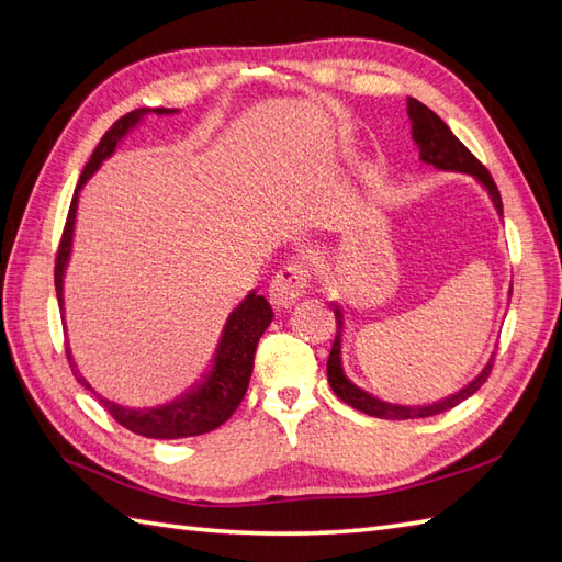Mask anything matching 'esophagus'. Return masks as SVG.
<instances>
[{
	"label": "esophagus",
	"mask_w": 562,
	"mask_h": 562,
	"mask_svg": "<svg viewBox=\"0 0 562 562\" xmlns=\"http://www.w3.org/2000/svg\"><path fill=\"white\" fill-rule=\"evenodd\" d=\"M308 284V268L304 262H284V266L274 274L270 282V304L274 308H292L302 300V294Z\"/></svg>",
	"instance_id": "obj_1"
}]
</instances>
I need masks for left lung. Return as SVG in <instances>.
I'll return each mask as SVG.
<instances>
[{"label": "left lung", "mask_w": 562, "mask_h": 562, "mask_svg": "<svg viewBox=\"0 0 562 562\" xmlns=\"http://www.w3.org/2000/svg\"><path fill=\"white\" fill-rule=\"evenodd\" d=\"M408 117H411L413 142L417 145V149H420V161L432 164L439 171H457V173H469L471 178H475V181H479L481 188L487 193V198H491L497 217H503V198H499V190L493 181V176L487 173L485 166L461 145L457 135L449 130V125L441 121L435 111H429L425 103H420L417 99H411V97H408ZM509 294H512V288H509ZM333 312H336L338 330H336V340H333L330 357H328V384L333 391H336V396L340 401L352 405L355 411H362L372 417H384V420H411V417L439 415V413L453 408V405H459L469 396H473V393L485 384V379L493 369L495 352L491 360H487V364L481 369V374L475 376L469 386H463L461 391H457L453 396H449L445 401H437L429 405L389 403L384 398H376L374 393L364 391L362 386H357L355 381L348 376V372H345V364H342L345 316H342V308L338 304Z\"/></svg>", "instance_id": "1"}]
</instances>
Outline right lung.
Returning a JSON list of instances; mask_svg holds the SVG:
<instances>
[{
    "mask_svg": "<svg viewBox=\"0 0 562 562\" xmlns=\"http://www.w3.org/2000/svg\"><path fill=\"white\" fill-rule=\"evenodd\" d=\"M154 115H173L176 109H135L125 113L121 121H115L113 127L101 137V142L93 149L91 159L83 166L79 176V183L75 188V198H71L67 224L63 232V241H59L57 250V262H55V292L59 308H63L65 318V272L71 258V241H75V222H77V202H79V190L83 183L101 169V164L111 157L117 149V145L125 139L127 133L145 121V117ZM272 321V308L268 300L258 292H248L246 300L238 304L234 312L226 318L222 328V336L217 348H214L212 364L195 386H190L181 396L164 403V405H151V408H130V405H121L111 398L101 396L91 389L87 379L79 374L75 364V357L67 348V360L71 372H75L77 381L89 389L99 403L109 411L117 423L127 427L130 432L151 437V439H183V437H198L212 432L214 427H220L232 417V413L238 408V403L244 401L250 372H254V357H256V345L262 333L270 326Z\"/></svg>",
    "mask_w": 562,
    "mask_h": 562,
    "instance_id": "1",
    "label": "right lung"
}]
</instances>
